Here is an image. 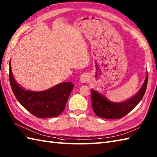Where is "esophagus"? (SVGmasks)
<instances>
[{"instance_id":"obj_1","label":"esophagus","mask_w":157,"mask_h":157,"mask_svg":"<svg viewBox=\"0 0 157 157\" xmlns=\"http://www.w3.org/2000/svg\"><path fill=\"white\" fill-rule=\"evenodd\" d=\"M80 82L82 83H86L87 82L89 81V78H88V75H87L86 74H83L81 75H80Z\"/></svg>"}]
</instances>
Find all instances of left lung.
<instances>
[{"instance_id": "obj_1", "label": "left lung", "mask_w": 157, "mask_h": 157, "mask_svg": "<svg viewBox=\"0 0 157 157\" xmlns=\"http://www.w3.org/2000/svg\"><path fill=\"white\" fill-rule=\"evenodd\" d=\"M147 82L148 75L143 86L136 96L130 100L119 103L112 102L101 94L92 90V104L94 113L101 118L120 119L124 117L132 111L143 98L147 90Z\"/></svg>"}]
</instances>
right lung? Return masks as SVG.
<instances>
[{
  "instance_id": "add662e5",
  "label": "right lung",
  "mask_w": 157,
  "mask_h": 157,
  "mask_svg": "<svg viewBox=\"0 0 157 157\" xmlns=\"http://www.w3.org/2000/svg\"><path fill=\"white\" fill-rule=\"evenodd\" d=\"M9 62V80L14 96L23 106L39 118L56 117L64 110L74 85L71 82L61 83L41 92L25 90L16 82Z\"/></svg>"
}]
</instances>
